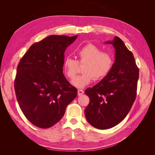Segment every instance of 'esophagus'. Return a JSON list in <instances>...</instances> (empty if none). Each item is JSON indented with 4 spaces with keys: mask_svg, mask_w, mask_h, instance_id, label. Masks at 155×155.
<instances>
[{
    "mask_svg": "<svg viewBox=\"0 0 155 155\" xmlns=\"http://www.w3.org/2000/svg\"><path fill=\"white\" fill-rule=\"evenodd\" d=\"M84 94V91L83 90H80V89H79V90L78 91V96H81L83 95Z\"/></svg>",
    "mask_w": 155,
    "mask_h": 155,
    "instance_id": "obj_1",
    "label": "esophagus"
}]
</instances>
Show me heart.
<instances>
[{
  "label": "heart",
  "instance_id": "b5f03b06",
  "mask_svg": "<svg viewBox=\"0 0 155 155\" xmlns=\"http://www.w3.org/2000/svg\"><path fill=\"white\" fill-rule=\"evenodd\" d=\"M78 61L70 57L63 60V68L67 77L72 79L78 72L79 64H85L82 68L83 74L72 81L77 88H82L89 85L94 79L100 80L107 76L113 66L114 59L110 54L102 51L96 45L88 44L76 51Z\"/></svg>",
  "mask_w": 155,
  "mask_h": 155
}]
</instances>
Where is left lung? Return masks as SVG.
Masks as SVG:
<instances>
[{"mask_svg": "<svg viewBox=\"0 0 155 155\" xmlns=\"http://www.w3.org/2000/svg\"><path fill=\"white\" fill-rule=\"evenodd\" d=\"M105 43L115 48L110 72L102 80L85 90L90 102L85 110L88 122L99 129L120 124L130 111L137 96L139 69L134 55L118 37Z\"/></svg>", "mask_w": 155, "mask_h": 155, "instance_id": "1", "label": "left lung"}]
</instances>
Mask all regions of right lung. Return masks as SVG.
<instances>
[{
  "instance_id": "1",
  "label": "right lung",
  "mask_w": 155,
  "mask_h": 155,
  "mask_svg": "<svg viewBox=\"0 0 155 155\" xmlns=\"http://www.w3.org/2000/svg\"><path fill=\"white\" fill-rule=\"evenodd\" d=\"M77 37H46L33 44L18 64L14 83L18 104L26 118L39 128L58 123L78 95L63 72L65 50Z\"/></svg>"
}]
</instances>
